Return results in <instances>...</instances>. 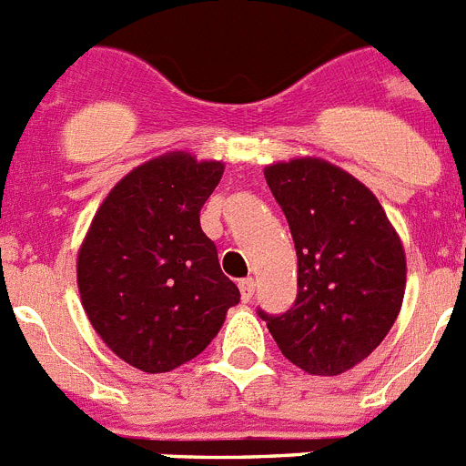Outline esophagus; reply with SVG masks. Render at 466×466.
Wrapping results in <instances>:
<instances>
[{
    "instance_id": "obj_1",
    "label": "esophagus",
    "mask_w": 466,
    "mask_h": 466,
    "mask_svg": "<svg viewBox=\"0 0 466 466\" xmlns=\"http://www.w3.org/2000/svg\"><path fill=\"white\" fill-rule=\"evenodd\" d=\"M238 292H241L243 301H250L255 295V280L253 279H243L238 280Z\"/></svg>"
}]
</instances>
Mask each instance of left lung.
I'll use <instances>...</instances> for the list:
<instances>
[{
	"mask_svg": "<svg viewBox=\"0 0 466 466\" xmlns=\"http://www.w3.org/2000/svg\"><path fill=\"white\" fill-rule=\"evenodd\" d=\"M264 178L295 241L297 299L280 316L258 313L292 364L339 376L374 353L400 316L401 238L374 192L320 157L276 162Z\"/></svg>",
	"mask_w": 466,
	"mask_h": 466,
	"instance_id": "1",
	"label": "left lung"
}]
</instances>
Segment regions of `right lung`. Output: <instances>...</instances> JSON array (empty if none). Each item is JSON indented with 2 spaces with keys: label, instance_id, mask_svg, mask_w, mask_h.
<instances>
[{
  "label": "right lung",
  "instance_id": "1",
  "mask_svg": "<svg viewBox=\"0 0 466 466\" xmlns=\"http://www.w3.org/2000/svg\"><path fill=\"white\" fill-rule=\"evenodd\" d=\"M225 165L174 150L108 192L78 250V292L95 332L132 367L162 374L213 341L238 288L199 211Z\"/></svg>",
  "mask_w": 466,
  "mask_h": 466
}]
</instances>
